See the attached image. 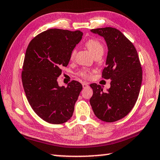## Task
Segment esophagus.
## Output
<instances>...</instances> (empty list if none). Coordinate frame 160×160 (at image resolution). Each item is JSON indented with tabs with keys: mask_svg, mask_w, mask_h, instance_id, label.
Masks as SVG:
<instances>
[{
	"mask_svg": "<svg viewBox=\"0 0 160 160\" xmlns=\"http://www.w3.org/2000/svg\"><path fill=\"white\" fill-rule=\"evenodd\" d=\"M89 85H88V84L87 83V82H82V87H83V88H88Z\"/></svg>",
	"mask_w": 160,
	"mask_h": 160,
	"instance_id": "1",
	"label": "esophagus"
}]
</instances>
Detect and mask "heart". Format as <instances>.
Instances as JSON below:
<instances>
[{
  "instance_id": "b5f03b06",
  "label": "heart",
  "mask_w": 160,
  "mask_h": 160,
  "mask_svg": "<svg viewBox=\"0 0 160 160\" xmlns=\"http://www.w3.org/2000/svg\"><path fill=\"white\" fill-rule=\"evenodd\" d=\"M86 47L88 48V50L90 51V53L92 55H95V54L98 53L99 52H103L104 51V47L103 45L100 43L99 41H97L96 39H90L86 42ZM75 54V50H73L72 51L71 55H70V58L72 59L74 58ZM79 75L83 78H88L89 77V72L87 70H82L79 73Z\"/></svg>"
}]
</instances>
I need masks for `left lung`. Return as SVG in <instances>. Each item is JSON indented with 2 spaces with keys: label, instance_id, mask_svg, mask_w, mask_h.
Masks as SVG:
<instances>
[{
  "label": "left lung",
  "instance_id": "8db88e82",
  "mask_svg": "<svg viewBox=\"0 0 160 160\" xmlns=\"http://www.w3.org/2000/svg\"><path fill=\"white\" fill-rule=\"evenodd\" d=\"M104 38L108 53L102 77L110 79L107 91L92 83L93 95L90 102L94 114L105 122H114L131 112L141 87L142 72L137 51L122 32L112 28L91 29Z\"/></svg>",
  "mask_w": 160,
  "mask_h": 160
}]
</instances>
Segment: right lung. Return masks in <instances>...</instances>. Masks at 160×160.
<instances>
[{
	"instance_id": "add662e5",
	"label": "right lung",
	"mask_w": 160,
	"mask_h": 160,
	"mask_svg": "<svg viewBox=\"0 0 160 160\" xmlns=\"http://www.w3.org/2000/svg\"><path fill=\"white\" fill-rule=\"evenodd\" d=\"M82 34L79 30L50 29L35 37L26 50L22 72L24 90L34 112L48 123H63L73 113L82 86L72 80L66 88L61 87L57 79Z\"/></svg>"
}]
</instances>
